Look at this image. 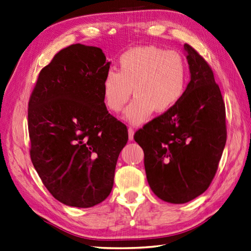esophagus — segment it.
<instances>
[{
	"instance_id": "1",
	"label": "esophagus",
	"mask_w": 251,
	"mask_h": 251,
	"mask_svg": "<svg viewBox=\"0 0 251 251\" xmlns=\"http://www.w3.org/2000/svg\"><path fill=\"white\" fill-rule=\"evenodd\" d=\"M133 134H134L133 128H131V127L128 128V138H129V141L133 140Z\"/></svg>"
}]
</instances>
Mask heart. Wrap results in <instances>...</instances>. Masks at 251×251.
Here are the masks:
<instances>
[{
  "label": "heart",
  "instance_id": "1",
  "mask_svg": "<svg viewBox=\"0 0 251 251\" xmlns=\"http://www.w3.org/2000/svg\"><path fill=\"white\" fill-rule=\"evenodd\" d=\"M188 80L184 56L175 50L155 46H138L122 53L118 73L107 71L102 91L107 108L119 112L131 97L134 100L124 112V119L141 124L151 116L168 112L182 99Z\"/></svg>",
  "mask_w": 251,
  "mask_h": 251
}]
</instances>
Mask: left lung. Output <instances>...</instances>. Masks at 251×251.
<instances>
[{"instance_id": "1", "label": "left lung", "mask_w": 251, "mask_h": 251, "mask_svg": "<svg viewBox=\"0 0 251 251\" xmlns=\"http://www.w3.org/2000/svg\"><path fill=\"white\" fill-rule=\"evenodd\" d=\"M190 82L168 112L134 133L144 151L147 181L154 195L183 204L207 190L226 144V111L209 64L189 44Z\"/></svg>"}]
</instances>
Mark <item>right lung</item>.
I'll return each instance as SVG.
<instances>
[{"mask_svg":"<svg viewBox=\"0 0 251 251\" xmlns=\"http://www.w3.org/2000/svg\"><path fill=\"white\" fill-rule=\"evenodd\" d=\"M110 63L101 48L74 44L43 68L28 103L30 159L61 203L88 208L109 196L125 124L106 108L102 82Z\"/></svg>","mask_w":251,"mask_h":251,"instance_id":"1","label":"right lung"}]
</instances>
